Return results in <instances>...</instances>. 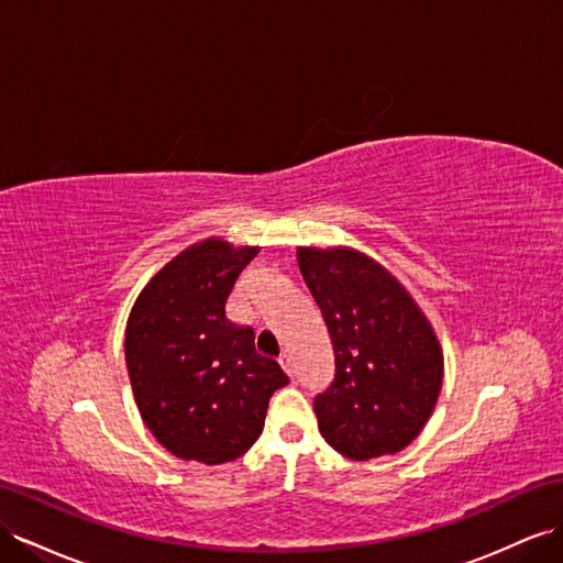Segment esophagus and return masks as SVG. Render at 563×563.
Returning a JSON list of instances; mask_svg holds the SVG:
<instances>
[{
    "label": "esophagus",
    "mask_w": 563,
    "mask_h": 563,
    "mask_svg": "<svg viewBox=\"0 0 563 563\" xmlns=\"http://www.w3.org/2000/svg\"><path fill=\"white\" fill-rule=\"evenodd\" d=\"M279 362H282V367H284V372H286L288 376H294V374H296V369H294V360H291V355H282V357H279Z\"/></svg>",
    "instance_id": "34e87169"
}]
</instances>
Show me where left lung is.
<instances>
[{
	"label": "left lung",
	"instance_id": "8db88e82",
	"mask_svg": "<svg viewBox=\"0 0 563 563\" xmlns=\"http://www.w3.org/2000/svg\"><path fill=\"white\" fill-rule=\"evenodd\" d=\"M298 267L333 347V382L314 398L319 431L357 462L400 452L443 386L431 324L386 267L353 249H298Z\"/></svg>",
	"mask_w": 563,
	"mask_h": 563
}]
</instances>
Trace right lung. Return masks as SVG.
<instances>
[{
	"instance_id": "right-lung-1",
	"label": "right lung",
	"mask_w": 563,
	"mask_h": 563,
	"mask_svg": "<svg viewBox=\"0 0 563 563\" xmlns=\"http://www.w3.org/2000/svg\"><path fill=\"white\" fill-rule=\"evenodd\" d=\"M257 249L220 239L179 253L136 298L125 362L148 431L175 457L224 464L263 433L272 393L288 384L255 353V331L224 314Z\"/></svg>"
}]
</instances>
